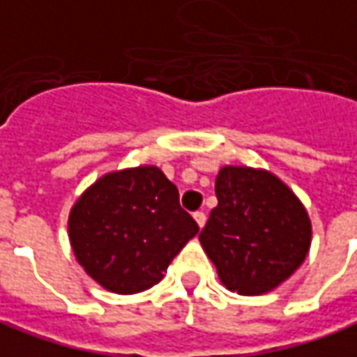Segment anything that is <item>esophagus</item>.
<instances>
[{
    "label": "esophagus",
    "instance_id": "esophagus-1",
    "mask_svg": "<svg viewBox=\"0 0 357 357\" xmlns=\"http://www.w3.org/2000/svg\"><path fill=\"white\" fill-rule=\"evenodd\" d=\"M193 219H195V222H197L201 229H203V227H205V222H207V217H205V213H201V211L193 213Z\"/></svg>",
    "mask_w": 357,
    "mask_h": 357
}]
</instances>
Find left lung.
I'll return each instance as SVG.
<instances>
[{
	"label": "left lung",
	"mask_w": 357,
	"mask_h": 357,
	"mask_svg": "<svg viewBox=\"0 0 357 357\" xmlns=\"http://www.w3.org/2000/svg\"><path fill=\"white\" fill-rule=\"evenodd\" d=\"M215 191L219 205L199 242L220 283L246 297L280 287L311 248L312 225L301 199L271 172L250 166H222Z\"/></svg>",
	"instance_id": "left-lung-1"
}]
</instances>
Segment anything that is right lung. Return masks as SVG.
Segmentation results:
<instances>
[{"instance_id": "add662e5", "label": "right lung", "mask_w": 357, "mask_h": 357, "mask_svg": "<svg viewBox=\"0 0 357 357\" xmlns=\"http://www.w3.org/2000/svg\"><path fill=\"white\" fill-rule=\"evenodd\" d=\"M199 232L178 188L158 166L107 172L76 199L68 238L77 264L103 289L132 295L162 281Z\"/></svg>"}]
</instances>
